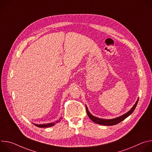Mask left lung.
Here are the masks:
<instances>
[{"label": "left lung", "mask_w": 152, "mask_h": 152, "mask_svg": "<svg viewBox=\"0 0 152 152\" xmlns=\"http://www.w3.org/2000/svg\"><path fill=\"white\" fill-rule=\"evenodd\" d=\"M138 102V99L137 100L135 104L131 108V110L129 111L127 113L122 115L121 116H120L118 117L113 118V119H103V118H97V117L94 116L90 113V111H88V107L86 106V113H87L88 116L93 122H94L97 124H102V125H104V126H113V125H115V124H117L120 123L121 121L124 120L125 118H126L127 117H129L130 115H131L134 111L135 107L137 105Z\"/></svg>", "instance_id": "obj_1"}]
</instances>
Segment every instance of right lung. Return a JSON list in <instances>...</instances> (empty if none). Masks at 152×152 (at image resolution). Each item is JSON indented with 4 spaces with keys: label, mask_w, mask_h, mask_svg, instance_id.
<instances>
[{
    "label": "right lung",
    "mask_w": 152,
    "mask_h": 152,
    "mask_svg": "<svg viewBox=\"0 0 152 152\" xmlns=\"http://www.w3.org/2000/svg\"><path fill=\"white\" fill-rule=\"evenodd\" d=\"M60 120H61V118H60L58 120H57L56 121H55L54 123H47V124H40L34 123V124L38 127H52V126H54L56 123H58V122H60V121H61Z\"/></svg>",
    "instance_id": "add662e5"
}]
</instances>
